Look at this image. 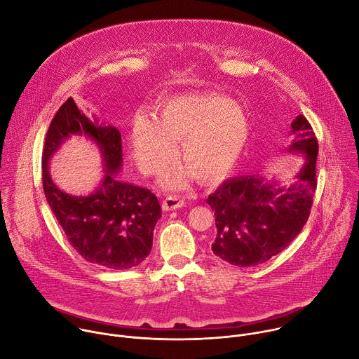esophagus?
<instances>
[{
  "mask_svg": "<svg viewBox=\"0 0 359 359\" xmlns=\"http://www.w3.org/2000/svg\"><path fill=\"white\" fill-rule=\"evenodd\" d=\"M185 206V199L180 195H170L163 201V209L164 210H174Z\"/></svg>",
  "mask_w": 359,
  "mask_h": 359,
  "instance_id": "1",
  "label": "esophagus"
}]
</instances>
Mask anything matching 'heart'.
I'll list each match as a JSON object with an SVG mask.
<instances>
[{
	"label": "heart",
	"instance_id": "b5f03b06",
	"mask_svg": "<svg viewBox=\"0 0 359 359\" xmlns=\"http://www.w3.org/2000/svg\"><path fill=\"white\" fill-rule=\"evenodd\" d=\"M250 126L238 104L218 93L175 96L164 102L156 118L141 114L131 124L134 157L142 171L160 172L174 157V141H181L180 156L191 174L210 182L232 171L243 153ZM184 168L175 167L164 184L178 188Z\"/></svg>",
	"mask_w": 359,
	"mask_h": 359
}]
</instances>
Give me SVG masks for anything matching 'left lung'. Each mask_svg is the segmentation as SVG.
I'll use <instances>...</instances> for the list:
<instances>
[{
	"instance_id": "left-lung-1",
	"label": "left lung",
	"mask_w": 359,
	"mask_h": 359,
	"mask_svg": "<svg viewBox=\"0 0 359 359\" xmlns=\"http://www.w3.org/2000/svg\"><path fill=\"white\" fill-rule=\"evenodd\" d=\"M294 134L289 151L306 154L297 182L280 188L259 175L225 181L206 199L215 210L217 239L212 252L239 266H257L287 248L306 225L317 188L318 141L309 120L300 114L292 123Z\"/></svg>"
}]
</instances>
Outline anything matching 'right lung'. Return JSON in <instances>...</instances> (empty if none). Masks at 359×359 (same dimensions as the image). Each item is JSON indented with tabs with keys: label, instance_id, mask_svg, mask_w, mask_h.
Masks as SVG:
<instances>
[{
	"label": "right lung",
	"instance_id": "add662e5",
	"mask_svg": "<svg viewBox=\"0 0 359 359\" xmlns=\"http://www.w3.org/2000/svg\"><path fill=\"white\" fill-rule=\"evenodd\" d=\"M70 135L93 139L105 163L102 184L88 197L60 191L47 171L48 160ZM121 163L120 131L88 118L69 97L46 133L42 151L43 192L69 243L89 263L111 270L131 269L150 255L153 232L161 218L160 202L150 189L117 180Z\"/></svg>",
	"mask_w": 359,
	"mask_h": 359
}]
</instances>
